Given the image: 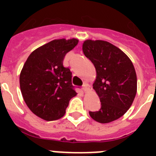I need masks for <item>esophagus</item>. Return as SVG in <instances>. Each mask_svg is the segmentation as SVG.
Wrapping results in <instances>:
<instances>
[{
  "label": "esophagus",
  "instance_id": "34e87169",
  "mask_svg": "<svg viewBox=\"0 0 156 156\" xmlns=\"http://www.w3.org/2000/svg\"><path fill=\"white\" fill-rule=\"evenodd\" d=\"M83 90L85 91V92H87V91H88V90H90V86L89 85L88 83H85L83 85Z\"/></svg>",
  "mask_w": 156,
  "mask_h": 156
}]
</instances>
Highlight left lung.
<instances>
[{
  "label": "left lung",
  "mask_w": 156,
  "mask_h": 156,
  "mask_svg": "<svg viewBox=\"0 0 156 156\" xmlns=\"http://www.w3.org/2000/svg\"><path fill=\"white\" fill-rule=\"evenodd\" d=\"M83 53L95 66L96 78L93 88L101 102L99 111L89 112L100 123L116 121L126 113L137 93V75L125 52L104 40H85Z\"/></svg>",
  "instance_id": "8db88e82"
}]
</instances>
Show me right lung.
I'll return each instance as SVG.
<instances>
[{"label": "right lung", "mask_w": 156, "mask_h": 156, "mask_svg": "<svg viewBox=\"0 0 156 156\" xmlns=\"http://www.w3.org/2000/svg\"><path fill=\"white\" fill-rule=\"evenodd\" d=\"M78 43L74 38L52 40L33 51L21 71L23 100L33 113L45 121L61 118L69 100L77 95L72 73L64 67L63 61Z\"/></svg>", "instance_id": "1"}]
</instances>
